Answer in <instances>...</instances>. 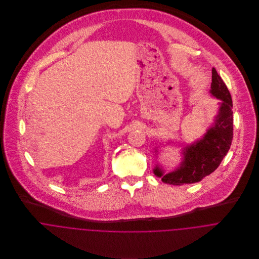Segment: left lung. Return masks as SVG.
Wrapping results in <instances>:
<instances>
[{
    "label": "left lung",
    "instance_id": "left-lung-1",
    "mask_svg": "<svg viewBox=\"0 0 259 259\" xmlns=\"http://www.w3.org/2000/svg\"><path fill=\"white\" fill-rule=\"evenodd\" d=\"M210 93L222 101L214 125L207 131L201 141L185 148L184 160L177 170L163 176L159 167L154 168V175L161 178L163 183L172 185L197 183L212 174L228 152L233 138L232 100L227 87L214 68Z\"/></svg>",
    "mask_w": 259,
    "mask_h": 259
}]
</instances>
